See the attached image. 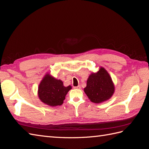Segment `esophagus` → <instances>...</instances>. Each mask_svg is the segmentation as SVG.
<instances>
[{
  "label": "esophagus",
  "instance_id": "34e87169",
  "mask_svg": "<svg viewBox=\"0 0 149 149\" xmlns=\"http://www.w3.org/2000/svg\"><path fill=\"white\" fill-rule=\"evenodd\" d=\"M74 88H75V89H81V86L79 85H78V86H76V87H74Z\"/></svg>",
  "mask_w": 149,
  "mask_h": 149
}]
</instances>
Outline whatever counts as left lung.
I'll list each match as a JSON object with an SVG mask.
<instances>
[{
  "label": "left lung",
  "instance_id": "1",
  "mask_svg": "<svg viewBox=\"0 0 149 149\" xmlns=\"http://www.w3.org/2000/svg\"><path fill=\"white\" fill-rule=\"evenodd\" d=\"M84 91L89 100L94 103L109 100L115 91L114 84L107 70L100 66L99 70L90 74Z\"/></svg>",
  "mask_w": 149,
  "mask_h": 149
}]
</instances>
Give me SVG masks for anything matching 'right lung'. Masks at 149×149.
<instances>
[{
    "label": "right lung",
    "instance_id": "add662e5",
    "mask_svg": "<svg viewBox=\"0 0 149 149\" xmlns=\"http://www.w3.org/2000/svg\"><path fill=\"white\" fill-rule=\"evenodd\" d=\"M71 86L65 87L61 79H56L47 73L44 76L38 88V96L45 104L51 107L61 106Z\"/></svg>",
    "mask_w": 149,
    "mask_h": 149
}]
</instances>
